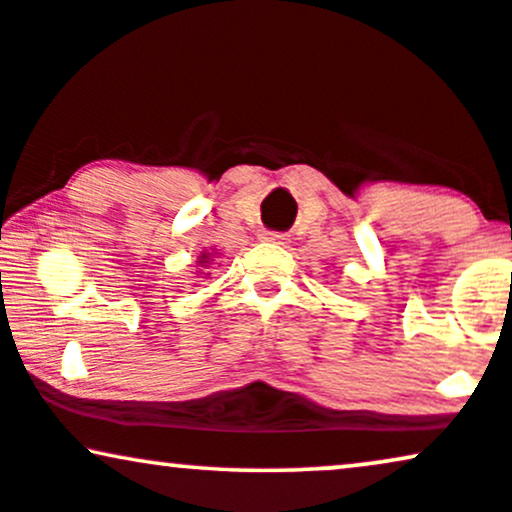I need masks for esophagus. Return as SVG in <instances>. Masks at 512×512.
<instances>
[{"label":"esophagus","mask_w":512,"mask_h":512,"mask_svg":"<svg viewBox=\"0 0 512 512\" xmlns=\"http://www.w3.org/2000/svg\"><path fill=\"white\" fill-rule=\"evenodd\" d=\"M262 238H264V241H269V243H283V241H286V236L278 234V231H264Z\"/></svg>","instance_id":"34e87169"}]
</instances>
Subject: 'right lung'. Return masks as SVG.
Here are the masks:
<instances>
[{
	"instance_id": "obj_1",
	"label": "right lung",
	"mask_w": 512,
	"mask_h": 512,
	"mask_svg": "<svg viewBox=\"0 0 512 512\" xmlns=\"http://www.w3.org/2000/svg\"><path fill=\"white\" fill-rule=\"evenodd\" d=\"M208 260H210V255H208V252H203V255H200V264H203V267H205V264H210Z\"/></svg>"
}]
</instances>
